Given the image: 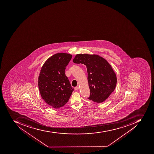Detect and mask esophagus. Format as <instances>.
<instances>
[{
	"label": "esophagus",
	"mask_w": 154,
	"mask_h": 154,
	"mask_svg": "<svg viewBox=\"0 0 154 154\" xmlns=\"http://www.w3.org/2000/svg\"><path fill=\"white\" fill-rule=\"evenodd\" d=\"M74 89H75V90H76V91H77V90H78L79 89V87H76L74 88Z\"/></svg>",
	"instance_id": "34e87169"
}]
</instances>
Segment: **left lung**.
I'll list each match as a JSON object with an SVG mask.
<instances>
[{
    "instance_id": "obj_1",
    "label": "left lung",
    "mask_w": 154,
    "mask_h": 154,
    "mask_svg": "<svg viewBox=\"0 0 154 154\" xmlns=\"http://www.w3.org/2000/svg\"><path fill=\"white\" fill-rule=\"evenodd\" d=\"M72 61L86 66L91 92L88 99L98 103L105 101L115 90L117 83L116 73L110 64L102 57L87 54H77Z\"/></svg>"
}]
</instances>
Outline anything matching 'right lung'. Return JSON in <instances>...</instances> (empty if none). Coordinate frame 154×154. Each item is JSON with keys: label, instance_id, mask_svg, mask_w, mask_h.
I'll list each match as a JSON object with an SVG mask.
<instances>
[{"label": "right lung", "instance_id": "obj_1", "mask_svg": "<svg viewBox=\"0 0 154 154\" xmlns=\"http://www.w3.org/2000/svg\"><path fill=\"white\" fill-rule=\"evenodd\" d=\"M72 57L69 54H56L47 59L41 69L38 78L40 94L46 103L53 108L66 105L74 90L65 74Z\"/></svg>", "mask_w": 154, "mask_h": 154}]
</instances>
